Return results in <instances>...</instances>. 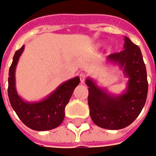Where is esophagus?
<instances>
[{
	"instance_id": "obj_1",
	"label": "esophagus",
	"mask_w": 156,
	"mask_h": 156,
	"mask_svg": "<svg viewBox=\"0 0 156 156\" xmlns=\"http://www.w3.org/2000/svg\"><path fill=\"white\" fill-rule=\"evenodd\" d=\"M85 78H86V75L84 72H80V82L82 84H84V80H85Z\"/></svg>"
}]
</instances>
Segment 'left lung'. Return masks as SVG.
<instances>
[{"label":"left lung","instance_id":"obj_1","mask_svg":"<svg viewBox=\"0 0 156 156\" xmlns=\"http://www.w3.org/2000/svg\"><path fill=\"white\" fill-rule=\"evenodd\" d=\"M124 50L108 55L107 61L119 66L127 78L126 88L113 94L88 77L89 114L96 125L116 130L127 127L142 112L148 91L147 70L142 52L129 38L124 37Z\"/></svg>","mask_w":156,"mask_h":156}]
</instances>
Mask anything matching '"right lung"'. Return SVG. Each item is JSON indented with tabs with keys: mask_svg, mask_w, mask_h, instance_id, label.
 Wrapping results in <instances>:
<instances>
[{
	"mask_svg": "<svg viewBox=\"0 0 156 156\" xmlns=\"http://www.w3.org/2000/svg\"><path fill=\"white\" fill-rule=\"evenodd\" d=\"M24 45L17 50L9 67L8 96L12 108L26 126L37 131H46L59 126L65 116V107L68 103L75 88L79 84L80 77L76 76L62 83L48 96L34 102L24 100L18 94L15 70Z\"/></svg>",
	"mask_w": 156,
	"mask_h": 156,
	"instance_id": "add662e5",
	"label": "right lung"
}]
</instances>
